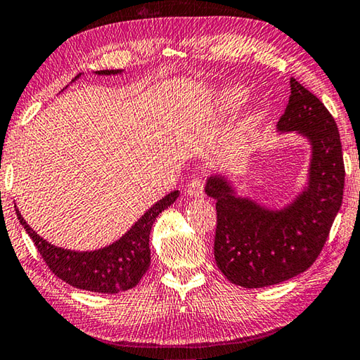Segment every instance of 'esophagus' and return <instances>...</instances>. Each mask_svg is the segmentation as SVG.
I'll return each mask as SVG.
<instances>
[{
    "mask_svg": "<svg viewBox=\"0 0 360 360\" xmlns=\"http://www.w3.org/2000/svg\"><path fill=\"white\" fill-rule=\"evenodd\" d=\"M187 193H188V196H192V198H202V196H204L202 181L200 178H196V179L190 182V186L187 188Z\"/></svg>",
    "mask_w": 360,
    "mask_h": 360,
    "instance_id": "esophagus-1",
    "label": "esophagus"
}]
</instances>
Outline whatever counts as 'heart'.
<instances>
[{
  "label": "heart",
  "instance_id": "heart-1",
  "mask_svg": "<svg viewBox=\"0 0 360 360\" xmlns=\"http://www.w3.org/2000/svg\"><path fill=\"white\" fill-rule=\"evenodd\" d=\"M248 100V94L242 86H226L217 90L215 94V110L220 118L229 120L237 115V112L243 108ZM259 122V114L252 112L246 118L248 124H256Z\"/></svg>",
  "mask_w": 360,
  "mask_h": 360
}]
</instances>
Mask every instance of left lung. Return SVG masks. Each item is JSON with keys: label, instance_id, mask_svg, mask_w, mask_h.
I'll use <instances>...</instances> for the list:
<instances>
[{"label": "left lung", "instance_id": "obj_1", "mask_svg": "<svg viewBox=\"0 0 360 360\" xmlns=\"http://www.w3.org/2000/svg\"><path fill=\"white\" fill-rule=\"evenodd\" d=\"M276 132H295L311 146L304 186L283 207L243 195L226 172L210 174L206 184L207 196L217 201V266L232 284L246 288L274 285L306 271L342 206L339 129L325 104L295 77Z\"/></svg>", "mask_w": 360, "mask_h": 360}]
</instances>
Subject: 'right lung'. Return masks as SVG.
Instances as JSON below:
<instances>
[{
  "label": "right lung",
  "mask_w": 360,
  "mask_h": 360,
  "mask_svg": "<svg viewBox=\"0 0 360 360\" xmlns=\"http://www.w3.org/2000/svg\"><path fill=\"white\" fill-rule=\"evenodd\" d=\"M100 76L122 75L123 70H100ZM77 75L76 79H79ZM179 190L164 196L132 224V226L108 246L94 251L67 250L46 242L35 232L17 210V217L27 236L37 246L40 256L56 276L76 288L95 293H118L136 287L151 264L150 232L158 215L178 200Z\"/></svg>",
  "instance_id": "add662e5"
}]
</instances>
